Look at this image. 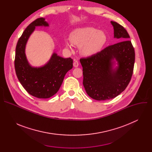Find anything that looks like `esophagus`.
<instances>
[{"mask_svg": "<svg viewBox=\"0 0 152 152\" xmlns=\"http://www.w3.org/2000/svg\"><path fill=\"white\" fill-rule=\"evenodd\" d=\"M73 66L75 67H77L79 66V62L76 59L73 62Z\"/></svg>", "mask_w": 152, "mask_h": 152, "instance_id": "1", "label": "esophagus"}]
</instances>
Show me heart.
<instances>
[{
	"instance_id": "1",
	"label": "heart",
	"mask_w": 152,
	"mask_h": 152,
	"mask_svg": "<svg viewBox=\"0 0 152 152\" xmlns=\"http://www.w3.org/2000/svg\"><path fill=\"white\" fill-rule=\"evenodd\" d=\"M70 40L72 44L80 47V52L85 56H92L99 52L107 41L106 34L94 28H84L73 31ZM67 47H70L69 42H66Z\"/></svg>"
}]
</instances>
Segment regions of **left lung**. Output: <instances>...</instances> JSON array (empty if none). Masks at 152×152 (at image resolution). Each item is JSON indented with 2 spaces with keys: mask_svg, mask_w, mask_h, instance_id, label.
Wrapping results in <instances>:
<instances>
[{
  "mask_svg": "<svg viewBox=\"0 0 152 152\" xmlns=\"http://www.w3.org/2000/svg\"><path fill=\"white\" fill-rule=\"evenodd\" d=\"M114 38L121 41L106 47L97 53L80 59L83 70V85L87 94L97 100L114 99L127 86L134 72L135 50L130 36L123 26L111 21ZM115 58L119 67L113 69Z\"/></svg>",
  "mask_w": 152,
  "mask_h": 152,
  "instance_id": "left-lung-1",
  "label": "left lung"
}]
</instances>
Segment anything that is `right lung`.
Listing matches in <instances>:
<instances>
[{"mask_svg": "<svg viewBox=\"0 0 152 152\" xmlns=\"http://www.w3.org/2000/svg\"><path fill=\"white\" fill-rule=\"evenodd\" d=\"M42 25L47 26L48 23L41 17L25 29L16 46L14 66L18 80L29 94L39 99H48L60 88L65 75L73 68V59L53 53L45 66L34 68L29 66L25 53L26 42L35 26Z\"/></svg>", "mask_w": 152, "mask_h": 152, "instance_id": "obj_1", "label": "right lung"}]
</instances>
